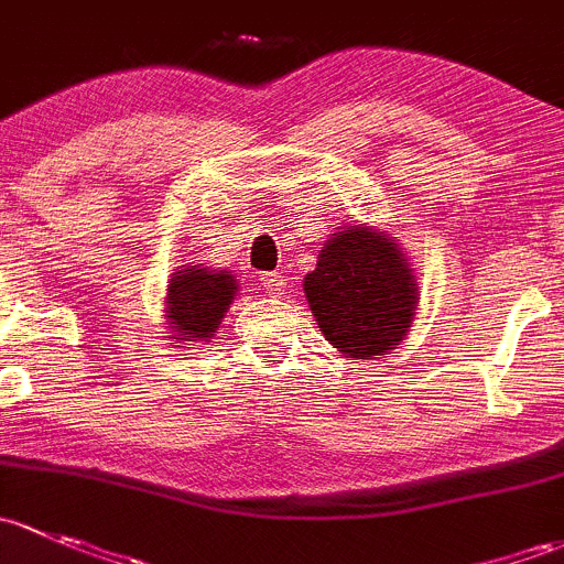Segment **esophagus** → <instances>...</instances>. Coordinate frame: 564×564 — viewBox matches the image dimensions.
Masks as SVG:
<instances>
[{
  "label": "esophagus",
  "mask_w": 564,
  "mask_h": 564,
  "mask_svg": "<svg viewBox=\"0 0 564 564\" xmlns=\"http://www.w3.org/2000/svg\"><path fill=\"white\" fill-rule=\"evenodd\" d=\"M260 284H263V290L269 295H274V299H280V295H284V290H288V282H284L282 274H263L260 276Z\"/></svg>",
  "instance_id": "esophagus-1"
}]
</instances>
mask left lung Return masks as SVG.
<instances>
[{"instance_id": "8db88e82", "label": "left lung", "mask_w": 564, "mask_h": 564, "mask_svg": "<svg viewBox=\"0 0 564 564\" xmlns=\"http://www.w3.org/2000/svg\"><path fill=\"white\" fill-rule=\"evenodd\" d=\"M317 328L352 361L388 356L402 345L417 312V280L391 230L345 225L323 243L304 276Z\"/></svg>"}]
</instances>
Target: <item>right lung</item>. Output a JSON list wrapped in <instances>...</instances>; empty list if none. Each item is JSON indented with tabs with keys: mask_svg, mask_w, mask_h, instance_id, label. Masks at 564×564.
<instances>
[{
	"mask_svg": "<svg viewBox=\"0 0 564 564\" xmlns=\"http://www.w3.org/2000/svg\"><path fill=\"white\" fill-rule=\"evenodd\" d=\"M239 282L230 271L208 269V265H178L173 269L165 288V328L173 347L208 341L217 334L225 312L236 299Z\"/></svg>",
	"mask_w": 564,
	"mask_h": 564,
	"instance_id": "right-lung-1",
	"label": "right lung"
}]
</instances>
